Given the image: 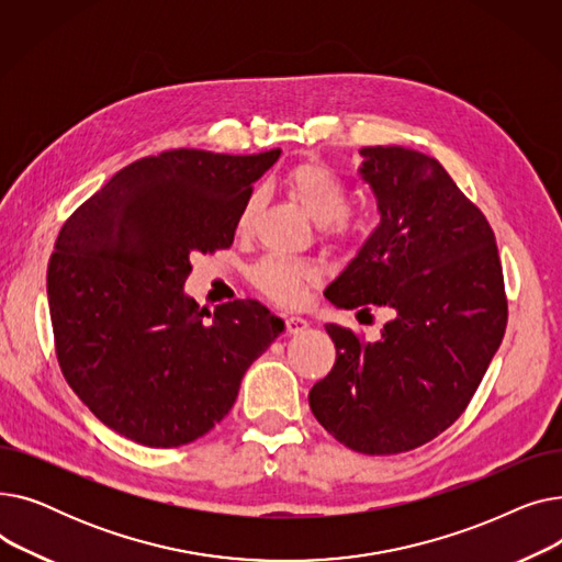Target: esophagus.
Instances as JSON below:
<instances>
[{
    "label": "esophagus",
    "mask_w": 562,
    "mask_h": 562,
    "mask_svg": "<svg viewBox=\"0 0 562 562\" xmlns=\"http://www.w3.org/2000/svg\"><path fill=\"white\" fill-rule=\"evenodd\" d=\"M307 326H310V323L305 318H301V316H293V314L284 316V328H286L289 335H299V333L307 330Z\"/></svg>",
    "instance_id": "esophagus-1"
}]
</instances>
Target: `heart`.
<instances>
[{
    "label": "heart",
    "instance_id": "obj_1",
    "mask_svg": "<svg viewBox=\"0 0 562 562\" xmlns=\"http://www.w3.org/2000/svg\"><path fill=\"white\" fill-rule=\"evenodd\" d=\"M286 189L301 202L307 216L318 223L328 225L330 234L341 241L356 236L352 225L344 214L348 206V189L339 177L318 161H303L286 172ZM261 206V191H252L239 212V232H248L257 218ZM321 280L318 266L312 261H299L286 257H266L252 269V284L269 296L273 303L293 307L299 305L307 289Z\"/></svg>",
    "mask_w": 562,
    "mask_h": 562
}]
</instances>
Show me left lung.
I'll list each match as a JSON object with an SVG mask.
<instances>
[{
    "label": "left lung",
    "instance_id": "left-lung-1",
    "mask_svg": "<svg viewBox=\"0 0 562 562\" xmlns=\"http://www.w3.org/2000/svg\"><path fill=\"white\" fill-rule=\"evenodd\" d=\"M360 157L380 225L326 299L394 316L378 341L328 323L337 362L310 407L344 447L394 456L462 415L504 339L508 301L487 218L437 159L401 145L362 147Z\"/></svg>",
    "mask_w": 562,
    "mask_h": 562
}]
</instances>
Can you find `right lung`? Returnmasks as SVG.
Instances as JSON below:
<instances>
[{
	"instance_id": "right-lung-1",
	"label": "right lung",
	"mask_w": 562,
	"mask_h": 562,
	"mask_svg": "<svg viewBox=\"0 0 562 562\" xmlns=\"http://www.w3.org/2000/svg\"><path fill=\"white\" fill-rule=\"evenodd\" d=\"M278 157L182 147L138 159L58 232L47 266L58 367L117 435L172 449L210 432L284 330L257 301L212 314L184 293L191 255L232 246L252 184Z\"/></svg>"
}]
</instances>
